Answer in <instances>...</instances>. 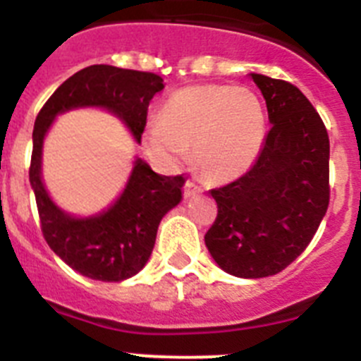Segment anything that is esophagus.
<instances>
[{"instance_id":"1","label":"esophagus","mask_w":361,"mask_h":361,"mask_svg":"<svg viewBox=\"0 0 361 361\" xmlns=\"http://www.w3.org/2000/svg\"><path fill=\"white\" fill-rule=\"evenodd\" d=\"M199 193H202V188H200L199 184L191 183V180H188V183L184 184V197H186V199H191V197L199 195Z\"/></svg>"}]
</instances>
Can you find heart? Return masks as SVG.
<instances>
[{"label":"heart","instance_id":"b5f03b06","mask_svg":"<svg viewBox=\"0 0 361 361\" xmlns=\"http://www.w3.org/2000/svg\"><path fill=\"white\" fill-rule=\"evenodd\" d=\"M267 132L262 101L247 88L195 85L175 92L159 111V124L142 132V148L168 168L193 152L209 183H229L251 170Z\"/></svg>","mask_w":361,"mask_h":361}]
</instances>
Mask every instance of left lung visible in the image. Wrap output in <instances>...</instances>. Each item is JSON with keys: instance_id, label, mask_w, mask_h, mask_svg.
Instances as JSON below:
<instances>
[{"instance_id": "left-lung-1", "label": "left lung", "mask_w": 361, "mask_h": 361, "mask_svg": "<svg viewBox=\"0 0 361 361\" xmlns=\"http://www.w3.org/2000/svg\"><path fill=\"white\" fill-rule=\"evenodd\" d=\"M273 124L250 171L212 190L216 219L204 242L238 279L280 273L312 240L329 206V135L295 85L250 73Z\"/></svg>"}]
</instances>
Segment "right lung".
<instances>
[{
  "label": "right lung",
  "mask_w": 361,
  "mask_h": 361,
  "mask_svg": "<svg viewBox=\"0 0 361 361\" xmlns=\"http://www.w3.org/2000/svg\"><path fill=\"white\" fill-rule=\"evenodd\" d=\"M164 88L161 75L110 65H92L66 79L41 108L32 133L30 186L36 195L41 231L50 250L73 271L101 282L137 275L155 245L162 216L183 200V175L166 177L135 157L128 183L114 202L90 216H75L57 206L44 188L43 142L57 116L78 108H101L123 121L141 142L148 104Z\"/></svg>",
  "instance_id": "right-lung-1"
}]
</instances>
